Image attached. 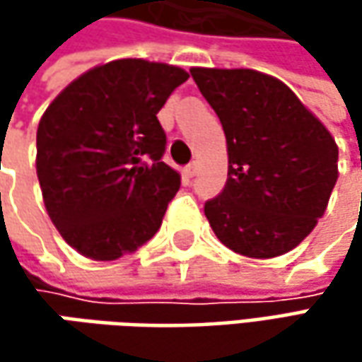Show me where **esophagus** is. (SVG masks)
I'll return each mask as SVG.
<instances>
[{"mask_svg": "<svg viewBox=\"0 0 362 362\" xmlns=\"http://www.w3.org/2000/svg\"><path fill=\"white\" fill-rule=\"evenodd\" d=\"M185 175L187 177H195L197 175V163H189L187 167H185Z\"/></svg>", "mask_w": 362, "mask_h": 362, "instance_id": "obj_1", "label": "esophagus"}]
</instances>
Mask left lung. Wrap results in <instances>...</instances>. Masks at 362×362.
<instances>
[{"mask_svg":"<svg viewBox=\"0 0 362 362\" xmlns=\"http://www.w3.org/2000/svg\"><path fill=\"white\" fill-rule=\"evenodd\" d=\"M191 76L228 143L226 187L203 207L211 230L242 256H282L325 216L339 146L276 78L243 68H191Z\"/></svg>","mask_w":362,"mask_h":362,"instance_id":"left-lung-1","label":"left lung"}]
</instances>
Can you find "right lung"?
I'll list each match as a JSON object with an SVG mask.
<instances>
[{
    "label": "right lung",
    "instance_id": "add662e5",
    "mask_svg": "<svg viewBox=\"0 0 362 362\" xmlns=\"http://www.w3.org/2000/svg\"><path fill=\"white\" fill-rule=\"evenodd\" d=\"M189 74L115 60L64 88L37 127V179L52 223L82 256L117 259L160 228L181 179L157 112Z\"/></svg>",
    "mask_w": 362,
    "mask_h": 362
}]
</instances>
